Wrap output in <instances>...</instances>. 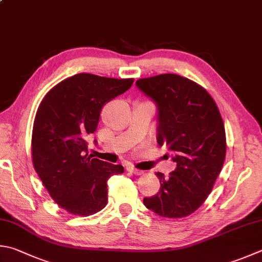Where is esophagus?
Returning a JSON list of instances; mask_svg holds the SVG:
<instances>
[{"label": "esophagus", "instance_id": "esophagus-1", "mask_svg": "<svg viewBox=\"0 0 262 262\" xmlns=\"http://www.w3.org/2000/svg\"><path fill=\"white\" fill-rule=\"evenodd\" d=\"M126 171H129V172H131V173L136 174V176H141L142 173H144V171L138 170V169H136V167H133L132 165H126Z\"/></svg>", "mask_w": 262, "mask_h": 262}]
</instances>
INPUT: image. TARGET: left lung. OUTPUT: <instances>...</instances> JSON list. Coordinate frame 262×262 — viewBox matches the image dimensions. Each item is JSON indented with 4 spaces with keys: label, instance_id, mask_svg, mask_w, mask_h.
I'll use <instances>...</instances> for the list:
<instances>
[{
    "label": "left lung",
    "instance_id": "8db88e82",
    "mask_svg": "<svg viewBox=\"0 0 262 262\" xmlns=\"http://www.w3.org/2000/svg\"><path fill=\"white\" fill-rule=\"evenodd\" d=\"M137 88L157 108V144L171 152L177 167L161 172V188L145 197L147 209L166 218L191 214L208 199L223 169L226 133L214 100L205 89L176 74L140 78Z\"/></svg>",
    "mask_w": 262,
    "mask_h": 262
}]
</instances>
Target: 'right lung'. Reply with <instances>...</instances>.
Masks as SVG:
<instances>
[{"instance_id":"1","label":"right lung","mask_w":262,"mask_h":262,"mask_svg":"<svg viewBox=\"0 0 262 262\" xmlns=\"http://www.w3.org/2000/svg\"><path fill=\"white\" fill-rule=\"evenodd\" d=\"M133 81L76 74L53 86L38 107L33 164L53 201L72 214L90 215L105 208L107 180L124 172L120 164L88 157V141L102 107L129 90Z\"/></svg>"}]
</instances>
